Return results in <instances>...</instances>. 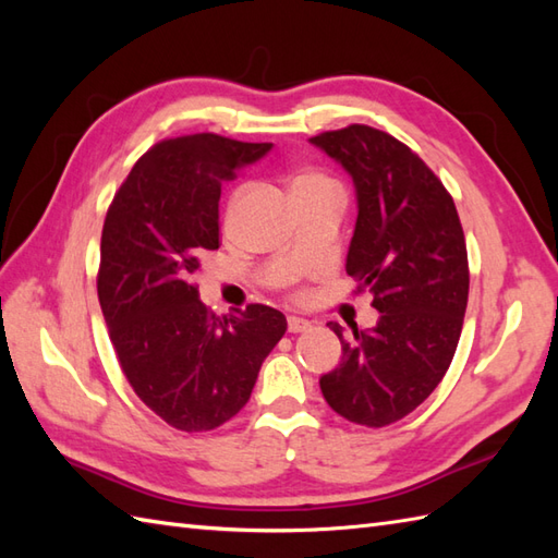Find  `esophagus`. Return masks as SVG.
<instances>
[{"mask_svg": "<svg viewBox=\"0 0 558 558\" xmlns=\"http://www.w3.org/2000/svg\"><path fill=\"white\" fill-rule=\"evenodd\" d=\"M312 328V322H306L302 316H288V330L290 333H304Z\"/></svg>", "mask_w": 558, "mask_h": 558, "instance_id": "obj_1", "label": "esophagus"}]
</instances>
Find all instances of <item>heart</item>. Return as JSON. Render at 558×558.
Returning a JSON list of instances; mask_svg holds the SVG:
<instances>
[{"label":"heart","mask_w":558,"mask_h":558,"mask_svg":"<svg viewBox=\"0 0 558 558\" xmlns=\"http://www.w3.org/2000/svg\"><path fill=\"white\" fill-rule=\"evenodd\" d=\"M322 186H333V184H330V182L326 180V177L318 174V172H302V174L294 177V182H292L294 192H302V189H322ZM240 198H242V192H236V194L232 196L230 210L236 208V204H240Z\"/></svg>","instance_id":"1"}]
</instances>
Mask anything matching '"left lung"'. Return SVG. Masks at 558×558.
I'll list each match as a JSON object with an SVG mask.
<instances>
[{
	"label": "left lung",
	"mask_w": 558,
	"mask_h": 558,
	"mask_svg": "<svg viewBox=\"0 0 558 558\" xmlns=\"http://www.w3.org/2000/svg\"><path fill=\"white\" fill-rule=\"evenodd\" d=\"M348 170L357 222L348 276L374 294V328L342 338V362L322 376L340 417L388 426L432 396L453 360L468 306V246L453 198L424 160L386 132L350 124L310 138Z\"/></svg>",
	"instance_id": "obj_1"
}]
</instances>
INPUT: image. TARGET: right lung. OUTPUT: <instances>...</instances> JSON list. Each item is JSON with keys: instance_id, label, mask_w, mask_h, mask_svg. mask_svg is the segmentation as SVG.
Listing matches in <instances>:
<instances>
[{"instance_id": "right-lung-1", "label": "right lung", "mask_w": 558, "mask_h": 558, "mask_svg": "<svg viewBox=\"0 0 558 558\" xmlns=\"http://www.w3.org/2000/svg\"><path fill=\"white\" fill-rule=\"evenodd\" d=\"M272 144L218 134L165 138L122 182L102 225L98 300L134 393L180 432H210L252 396L288 322L266 304L216 316L194 276L220 246L222 182Z\"/></svg>"}]
</instances>
